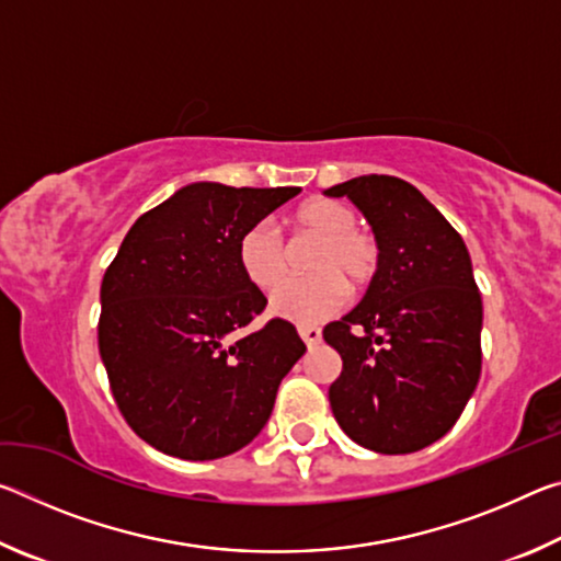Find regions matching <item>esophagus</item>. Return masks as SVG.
<instances>
[{
  "label": "esophagus",
  "mask_w": 561,
  "mask_h": 561,
  "mask_svg": "<svg viewBox=\"0 0 561 561\" xmlns=\"http://www.w3.org/2000/svg\"><path fill=\"white\" fill-rule=\"evenodd\" d=\"M297 331H299L304 344H307L309 348H314L317 344H321V331L317 327H297Z\"/></svg>",
  "instance_id": "esophagus-1"
}]
</instances>
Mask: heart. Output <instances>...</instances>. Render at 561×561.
I'll return each instance as SVG.
<instances>
[{
	"label": "heart",
	"instance_id": "obj_1",
	"mask_svg": "<svg viewBox=\"0 0 561 561\" xmlns=\"http://www.w3.org/2000/svg\"><path fill=\"white\" fill-rule=\"evenodd\" d=\"M299 232L321 240L309 270L314 277L287 279L270 294L274 317L314 324L334 317L348 299V287L364 289L381 267V247L371 234L356 230V213L336 201H309L291 215ZM237 260L254 287L270 289L287 272V250L270 222H257L237 242Z\"/></svg>",
	"mask_w": 561,
	"mask_h": 561
}]
</instances>
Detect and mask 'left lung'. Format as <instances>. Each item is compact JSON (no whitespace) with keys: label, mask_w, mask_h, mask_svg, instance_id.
<instances>
[{"label":"left lung","mask_w":561,"mask_h":561,"mask_svg":"<svg viewBox=\"0 0 561 561\" xmlns=\"http://www.w3.org/2000/svg\"><path fill=\"white\" fill-rule=\"evenodd\" d=\"M324 195L348 197L381 247L364 299L324 327L344 360L329 388L331 411L368 450L415 453L453 428L480 378L482 299L470 252L401 178L360 175Z\"/></svg>","instance_id":"8db88e82"}]
</instances>
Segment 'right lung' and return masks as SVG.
Instances as JSON below:
<instances>
[{
  "label": "right lung",
  "mask_w": 561,
  "mask_h": 561,
  "mask_svg": "<svg viewBox=\"0 0 561 561\" xmlns=\"http://www.w3.org/2000/svg\"><path fill=\"white\" fill-rule=\"evenodd\" d=\"M299 187L190 183L140 215L101 284L99 351L136 435L183 460L257 438L304 341L284 319L240 334L264 309L237 242Z\"/></svg>",
  "instance_id": "obj_1"
}]
</instances>
